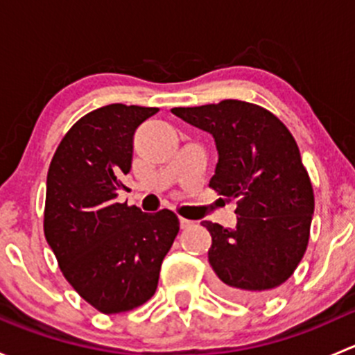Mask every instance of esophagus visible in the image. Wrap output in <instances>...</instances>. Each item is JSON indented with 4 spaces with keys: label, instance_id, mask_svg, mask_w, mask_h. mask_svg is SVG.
Masks as SVG:
<instances>
[{
    "label": "esophagus",
    "instance_id": "esophagus-1",
    "mask_svg": "<svg viewBox=\"0 0 355 355\" xmlns=\"http://www.w3.org/2000/svg\"><path fill=\"white\" fill-rule=\"evenodd\" d=\"M192 225H194V221H191V220H187V218H180V228H191Z\"/></svg>",
    "mask_w": 355,
    "mask_h": 355
}]
</instances>
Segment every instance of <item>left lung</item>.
Listing matches in <instances>:
<instances>
[{"instance_id":"obj_1","label":"left lung","mask_w":355,"mask_h":355,"mask_svg":"<svg viewBox=\"0 0 355 355\" xmlns=\"http://www.w3.org/2000/svg\"><path fill=\"white\" fill-rule=\"evenodd\" d=\"M171 113L213 135L218 164L209 187L237 199L234 230L202 221L218 290L237 300L271 295L299 266L314 213L313 184L295 139L271 111L239 99Z\"/></svg>"}]
</instances>
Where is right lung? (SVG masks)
<instances>
[{
	"label": "right lung",
	"mask_w": 355,
	"mask_h": 355,
	"mask_svg": "<svg viewBox=\"0 0 355 355\" xmlns=\"http://www.w3.org/2000/svg\"><path fill=\"white\" fill-rule=\"evenodd\" d=\"M157 108L108 105L84 114L48 170L44 235L75 292L103 314L127 313L155 295L177 237L173 211L142 213L114 200L130 171L135 128Z\"/></svg>",
	"instance_id": "1"
}]
</instances>
